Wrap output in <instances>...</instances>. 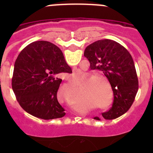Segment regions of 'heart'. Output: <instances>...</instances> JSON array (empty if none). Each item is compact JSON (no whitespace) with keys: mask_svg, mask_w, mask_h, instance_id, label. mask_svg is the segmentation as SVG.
<instances>
[{"mask_svg":"<svg viewBox=\"0 0 153 153\" xmlns=\"http://www.w3.org/2000/svg\"><path fill=\"white\" fill-rule=\"evenodd\" d=\"M92 76V75H91ZM81 73H74L70 75V81L74 86L81 83ZM81 91L83 94L93 97L101 109H110L113 103V93L111 85L106 78L102 76H93L82 83Z\"/></svg>","mask_w":153,"mask_h":153,"instance_id":"heart-1","label":"heart"}]
</instances>
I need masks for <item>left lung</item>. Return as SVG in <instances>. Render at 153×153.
I'll return each instance as SVG.
<instances>
[{
  "label": "left lung",
  "mask_w": 153,
  "mask_h": 153,
  "mask_svg": "<svg viewBox=\"0 0 153 153\" xmlns=\"http://www.w3.org/2000/svg\"><path fill=\"white\" fill-rule=\"evenodd\" d=\"M84 56L91 70H99L106 76L113 89V103L109 111L102 113L106 120L118 118L133 103L139 89V81L132 56L123 46L104 39L86 47ZM100 120L99 117H94Z\"/></svg>",
  "instance_id": "1"
}]
</instances>
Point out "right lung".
<instances>
[{
	"label": "right lung",
	"instance_id": "add662e5",
	"mask_svg": "<svg viewBox=\"0 0 153 153\" xmlns=\"http://www.w3.org/2000/svg\"><path fill=\"white\" fill-rule=\"evenodd\" d=\"M63 73H72L59 47L48 41L33 42L22 50L14 63L12 89L20 106L43 120L64 117L56 93Z\"/></svg>",
	"mask_w": 153,
	"mask_h": 153
}]
</instances>
